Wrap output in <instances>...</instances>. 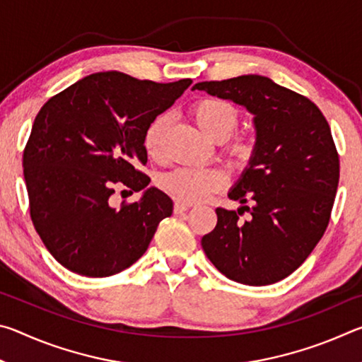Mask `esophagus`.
I'll return each instance as SVG.
<instances>
[{
	"label": "esophagus",
	"instance_id": "1",
	"mask_svg": "<svg viewBox=\"0 0 362 362\" xmlns=\"http://www.w3.org/2000/svg\"><path fill=\"white\" fill-rule=\"evenodd\" d=\"M189 209V204H185V203H180V201H177V203L174 204V214H177V216H179V214H183V212H187Z\"/></svg>",
	"mask_w": 362,
	"mask_h": 362
}]
</instances>
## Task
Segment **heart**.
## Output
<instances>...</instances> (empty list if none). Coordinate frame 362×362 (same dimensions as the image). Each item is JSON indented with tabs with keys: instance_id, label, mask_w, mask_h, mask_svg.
Masks as SVG:
<instances>
[{
	"instance_id": "heart-1",
	"label": "heart",
	"mask_w": 362,
	"mask_h": 362,
	"mask_svg": "<svg viewBox=\"0 0 362 362\" xmlns=\"http://www.w3.org/2000/svg\"><path fill=\"white\" fill-rule=\"evenodd\" d=\"M192 115L201 131L217 142L228 139L240 126L238 110L231 103L216 97H207L196 102ZM168 121L166 115H159L146 127L144 145L151 158L161 155V144ZM226 153L236 164H247L254 155V144L243 137L235 139L228 145ZM159 183L164 192L180 203H199L220 192L226 185V177L217 169L177 168L164 174Z\"/></svg>"
}]
</instances>
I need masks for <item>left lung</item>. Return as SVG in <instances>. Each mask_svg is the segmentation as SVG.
<instances>
[{
  "mask_svg": "<svg viewBox=\"0 0 362 362\" xmlns=\"http://www.w3.org/2000/svg\"><path fill=\"white\" fill-rule=\"evenodd\" d=\"M194 89L246 107L255 126L254 155L228 193L243 206L217 207L216 228L201 246L228 279L278 283L302 265L329 225L340 177L329 122L310 99L267 76L203 81ZM241 210L251 212L249 221L239 218Z\"/></svg>",
  "mask_w": 362,
  "mask_h": 362,
  "instance_id": "8db88e82",
  "label": "left lung"
}]
</instances>
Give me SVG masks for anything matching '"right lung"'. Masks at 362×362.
Wrapping results in <instances>:
<instances>
[{"label": "right lung", "instance_id": "obj_1", "mask_svg": "<svg viewBox=\"0 0 362 362\" xmlns=\"http://www.w3.org/2000/svg\"><path fill=\"white\" fill-rule=\"evenodd\" d=\"M192 79L155 83L119 71L79 79L36 115L23 150L30 217L60 265L89 278L112 276L148 249L173 199L146 164V127L185 93ZM139 191L136 204L109 206L114 185Z\"/></svg>", "mask_w": 362, "mask_h": 362}]
</instances>
